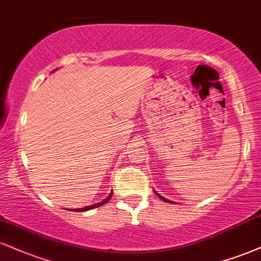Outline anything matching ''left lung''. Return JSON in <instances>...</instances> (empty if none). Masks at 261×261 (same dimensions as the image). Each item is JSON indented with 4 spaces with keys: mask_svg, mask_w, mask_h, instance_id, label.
<instances>
[{
    "mask_svg": "<svg viewBox=\"0 0 261 261\" xmlns=\"http://www.w3.org/2000/svg\"><path fill=\"white\" fill-rule=\"evenodd\" d=\"M156 194V196H158L159 197V198H161L162 200H164V202H168V203H172L171 202V200H169V199H166V198H164V197H163V196H161V194H159V193H155Z\"/></svg>",
    "mask_w": 261,
    "mask_h": 261,
    "instance_id": "left-lung-1",
    "label": "left lung"
}]
</instances>
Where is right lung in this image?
I'll return each instance as SVG.
<instances>
[{
  "instance_id": "right-lung-1",
  "label": "right lung",
  "mask_w": 261,
  "mask_h": 261,
  "mask_svg": "<svg viewBox=\"0 0 261 261\" xmlns=\"http://www.w3.org/2000/svg\"><path fill=\"white\" fill-rule=\"evenodd\" d=\"M112 196H113V192H111V194H109V196L107 197L105 200H102V202H98V203L93 204V205L85 206V208H81V209H71V212H86V210H91V209H93V208H97V206H100V205H103V204H106L107 202H109V200H111V198H112Z\"/></svg>"
}]
</instances>
